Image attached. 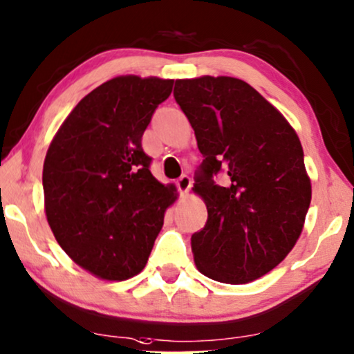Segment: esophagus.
<instances>
[{
	"label": "esophagus",
	"instance_id": "34e87169",
	"mask_svg": "<svg viewBox=\"0 0 354 354\" xmlns=\"http://www.w3.org/2000/svg\"><path fill=\"white\" fill-rule=\"evenodd\" d=\"M177 187H178V190L182 192V194H187V192L190 190V187H192V178H190V176H187V174H183V176L178 177Z\"/></svg>",
	"mask_w": 354,
	"mask_h": 354
}]
</instances>
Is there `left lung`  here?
Masks as SVG:
<instances>
[{"mask_svg": "<svg viewBox=\"0 0 354 354\" xmlns=\"http://www.w3.org/2000/svg\"><path fill=\"white\" fill-rule=\"evenodd\" d=\"M174 97L205 158L194 187L208 209L192 236L196 268L214 281H254L281 263L304 226L312 190L299 138L237 77L177 80ZM219 171L224 187L214 182Z\"/></svg>", "mask_w": 354, "mask_h": 354, "instance_id": "obj_1", "label": "left lung"}]
</instances>
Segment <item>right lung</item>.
Masks as SVG:
<instances>
[{"label":"right lung","instance_id":"add662e5","mask_svg":"<svg viewBox=\"0 0 354 354\" xmlns=\"http://www.w3.org/2000/svg\"><path fill=\"white\" fill-rule=\"evenodd\" d=\"M174 80L113 77L59 127L45 156V214L57 242L89 273L123 281L145 268L176 201L149 171L141 138Z\"/></svg>","mask_w":354,"mask_h":354}]
</instances>
